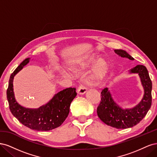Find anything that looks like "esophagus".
<instances>
[{"instance_id":"1","label":"esophagus","mask_w":157,"mask_h":157,"mask_svg":"<svg viewBox=\"0 0 157 157\" xmlns=\"http://www.w3.org/2000/svg\"><path fill=\"white\" fill-rule=\"evenodd\" d=\"M86 91H87L86 87H85L82 84L80 85L77 90V92L78 94H84L86 92Z\"/></svg>"}]
</instances>
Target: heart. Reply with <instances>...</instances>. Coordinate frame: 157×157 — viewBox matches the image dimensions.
<instances>
[{
	"label": "heart",
	"instance_id": "1",
	"mask_svg": "<svg viewBox=\"0 0 157 157\" xmlns=\"http://www.w3.org/2000/svg\"><path fill=\"white\" fill-rule=\"evenodd\" d=\"M96 59V56H92L90 57L88 59H86V61H83V62L80 63L77 69H76V72L79 73H82L84 71L87 69V68L90 67V65L94 62ZM107 67V64L105 60L103 59H99L96 65H95L93 73L90 76V81L94 84H97L100 82L103 77V75L105 73Z\"/></svg>",
	"mask_w": 157,
	"mask_h": 157
}]
</instances>
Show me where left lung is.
<instances>
[{
	"mask_svg": "<svg viewBox=\"0 0 157 157\" xmlns=\"http://www.w3.org/2000/svg\"><path fill=\"white\" fill-rule=\"evenodd\" d=\"M115 52L122 58L134 59L124 50H115ZM130 73H138L140 76L144 89L141 101L134 107L123 109L113 100L110 92L105 88L101 92V101L97 108L99 118L107 125L118 129L132 128L138 124L145 117L151 106L152 82L147 68L142 65H137L130 71Z\"/></svg>",
	"mask_w": 157,
	"mask_h": 157,
	"instance_id": "1",
	"label": "left lung"
}]
</instances>
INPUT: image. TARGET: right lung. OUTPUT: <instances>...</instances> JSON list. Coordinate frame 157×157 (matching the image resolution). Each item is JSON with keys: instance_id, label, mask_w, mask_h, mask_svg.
I'll return each instance as SVG.
<instances>
[{"instance_id": "right-lung-1", "label": "right lung", "mask_w": 157, "mask_h": 157, "mask_svg": "<svg viewBox=\"0 0 157 157\" xmlns=\"http://www.w3.org/2000/svg\"><path fill=\"white\" fill-rule=\"evenodd\" d=\"M29 61H23L12 73L7 89V99L12 115L24 126L31 130L48 131L60 126L67 117L71 103L77 96L76 88H68L61 90L51 100L38 109H28L21 106L16 101L13 89V77Z\"/></svg>"}]
</instances>
